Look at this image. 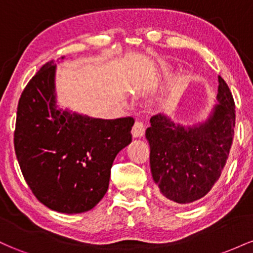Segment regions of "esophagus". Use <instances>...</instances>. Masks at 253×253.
<instances>
[{"instance_id":"esophagus-1","label":"esophagus","mask_w":253,"mask_h":253,"mask_svg":"<svg viewBox=\"0 0 253 253\" xmlns=\"http://www.w3.org/2000/svg\"><path fill=\"white\" fill-rule=\"evenodd\" d=\"M133 136L134 138H140V136L144 135L145 133V125L141 120H136L134 125H133V129H132Z\"/></svg>"}]
</instances>
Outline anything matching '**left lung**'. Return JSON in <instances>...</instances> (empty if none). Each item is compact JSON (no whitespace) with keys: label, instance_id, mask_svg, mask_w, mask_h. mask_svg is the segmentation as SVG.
Returning a JSON list of instances; mask_svg holds the SVG:
<instances>
[{"label":"left lung","instance_id":"1","mask_svg":"<svg viewBox=\"0 0 253 253\" xmlns=\"http://www.w3.org/2000/svg\"><path fill=\"white\" fill-rule=\"evenodd\" d=\"M217 103L211 117L193 127L175 125L163 114L146 129L150 165L161 197L187 205L207 195L226 165L234 135L236 110L228 85L219 76Z\"/></svg>","mask_w":253,"mask_h":253}]
</instances>
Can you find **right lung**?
<instances>
[{"instance_id":"add662e5","label":"right lung","mask_w":253,"mask_h":253,"mask_svg":"<svg viewBox=\"0 0 253 253\" xmlns=\"http://www.w3.org/2000/svg\"><path fill=\"white\" fill-rule=\"evenodd\" d=\"M54 75L51 60L22 91L14 147L26 183L42 205L83 213L108 190L113 162L132 141L134 119L103 120L57 109Z\"/></svg>"}]
</instances>
